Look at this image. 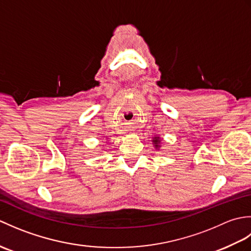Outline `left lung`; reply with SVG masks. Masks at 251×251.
I'll use <instances>...</instances> for the list:
<instances>
[{
  "mask_svg": "<svg viewBox=\"0 0 251 251\" xmlns=\"http://www.w3.org/2000/svg\"><path fill=\"white\" fill-rule=\"evenodd\" d=\"M159 138L158 137H155V138H154V139H153V142L154 143H155V147H158V143H159Z\"/></svg>",
  "mask_w": 251,
  "mask_h": 251,
  "instance_id": "obj_1",
  "label": "left lung"
}]
</instances>
